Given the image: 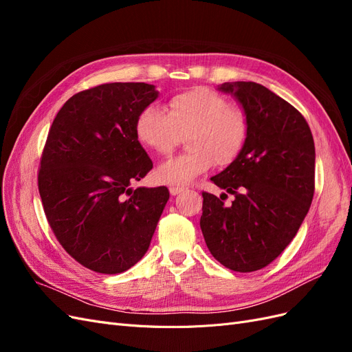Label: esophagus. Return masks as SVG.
<instances>
[{
    "label": "esophagus",
    "mask_w": 352,
    "mask_h": 352,
    "mask_svg": "<svg viewBox=\"0 0 352 352\" xmlns=\"http://www.w3.org/2000/svg\"><path fill=\"white\" fill-rule=\"evenodd\" d=\"M168 190H170V194H172V195H177V194L182 192L184 188H180V186H170Z\"/></svg>",
    "instance_id": "esophagus-1"
}]
</instances>
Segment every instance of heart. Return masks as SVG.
<instances>
[{
	"instance_id": "1",
	"label": "heart",
	"mask_w": 352,
	"mask_h": 352,
	"mask_svg": "<svg viewBox=\"0 0 352 352\" xmlns=\"http://www.w3.org/2000/svg\"><path fill=\"white\" fill-rule=\"evenodd\" d=\"M135 135L145 148L168 155L188 136V154L157 168L155 177L166 185H188L212 166L226 167L242 153L248 122L239 109L207 88L180 92L167 102V113L148 105L135 120Z\"/></svg>"
}]
</instances>
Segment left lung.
Here are the masks:
<instances>
[{
  "mask_svg": "<svg viewBox=\"0 0 352 352\" xmlns=\"http://www.w3.org/2000/svg\"><path fill=\"white\" fill-rule=\"evenodd\" d=\"M248 122L239 157L211 180L235 199L202 192L199 226L225 267L248 273L278 258L295 238L314 195L316 150L302 114L255 82L223 83Z\"/></svg>",
  "mask_w": 352,
  "mask_h": 352,
  "instance_id": "8db88e82",
  "label": "left lung"
}]
</instances>
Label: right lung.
<instances>
[{"instance_id": "1", "label": "right lung", "mask_w": 352, "mask_h": 352, "mask_svg": "<svg viewBox=\"0 0 352 352\" xmlns=\"http://www.w3.org/2000/svg\"><path fill=\"white\" fill-rule=\"evenodd\" d=\"M154 85L114 82L74 94L57 113L41 157L38 188L61 247L83 267L126 272L150 247L170 197L132 188L153 168L135 135Z\"/></svg>"}]
</instances>
